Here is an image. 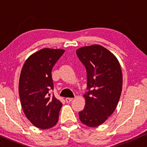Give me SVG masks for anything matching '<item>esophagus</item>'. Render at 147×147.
Instances as JSON below:
<instances>
[{
    "label": "esophagus",
    "mask_w": 147,
    "mask_h": 147,
    "mask_svg": "<svg viewBox=\"0 0 147 147\" xmlns=\"http://www.w3.org/2000/svg\"><path fill=\"white\" fill-rule=\"evenodd\" d=\"M65 100L67 103H70V102L73 100V98H66Z\"/></svg>",
    "instance_id": "1"
}]
</instances>
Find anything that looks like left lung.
<instances>
[{
    "label": "left lung",
    "instance_id": "obj_1",
    "mask_svg": "<svg viewBox=\"0 0 147 147\" xmlns=\"http://www.w3.org/2000/svg\"><path fill=\"white\" fill-rule=\"evenodd\" d=\"M76 54L86 68L87 79L85 106L79 118L86 126L96 127L116 109L122 90L121 66L111 52L98 44L80 48Z\"/></svg>",
    "mask_w": 147,
    "mask_h": 147
}]
</instances>
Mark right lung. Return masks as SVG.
<instances>
[{"instance_id":"1","label":"right lung","mask_w":147,"mask_h":147,"mask_svg":"<svg viewBox=\"0 0 147 147\" xmlns=\"http://www.w3.org/2000/svg\"><path fill=\"white\" fill-rule=\"evenodd\" d=\"M65 51L45 49L31 55L21 70L19 93L25 115L34 126L47 129L58 121L62 103L55 98L52 69Z\"/></svg>"}]
</instances>
